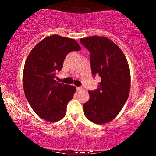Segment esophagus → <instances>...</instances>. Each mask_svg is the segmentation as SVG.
I'll return each instance as SVG.
<instances>
[{"label": "esophagus", "instance_id": "34e87169", "mask_svg": "<svg viewBox=\"0 0 156 156\" xmlns=\"http://www.w3.org/2000/svg\"><path fill=\"white\" fill-rule=\"evenodd\" d=\"M76 89H77V91H78V92H80V91L83 90V88H82V87H77Z\"/></svg>", "mask_w": 156, "mask_h": 156}]
</instances>
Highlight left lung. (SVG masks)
<instances>
[{
  "instance_id": "obj_1",
  "label": "left lung",
  "mask_w": 156,
  "mask_h": 156,
  "mask_svg": "<svg viewBox=\"0 0 156 156\" xmlns=\"http://www.w3.org/2000/svg\"><path fill=\"white\" fill-rule=\"evenodd\" d=\"M80 43L90 53L92 75L101 78L98 88L89 92L84 114L93 123L105 124L117 117L129 95V65L122 50L107 37H86L80 39Z\"/></svg>"
}]
</instances>
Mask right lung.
Wrapping results in <instances>:
<instances>
[{
  "instance_id": "right-lung-1",
  "label": "right lung",
  "mask_w": 156,
  "mask_h": 156,
  "mask_svg": "<svg viewBox=\"0 0 156 156\" xmlns=\"http://www.w3.org/2000/svg\"><path fill=\"white\" fill-rule=\"evenodd\" d=\"M80 50L75 39L53 34L40 41L27 57L23 74L25 95L34 112L44 120L55 122L65 116L76 88L57 82L55 74L62 69L66 55Z\"/></svg>"
}]
</instances>
